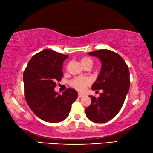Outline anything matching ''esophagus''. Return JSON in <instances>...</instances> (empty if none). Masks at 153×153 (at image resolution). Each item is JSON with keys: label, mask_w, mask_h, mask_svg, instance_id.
<instances>
[{"label": "esophagus", "mask_w": 153, "mask_h": 153, "mask_svg": "<svg viewBox=\"0 0 153 153\" xmlns=\"http://www.w3.org/2000/svg\"><path fill=\"white\" fill-rule=\"evenodd\" d=\"M84 96L83 94H82V93H79L78 94V97L79 98H81V97H82Z\"/></svg>", "instance_id": "esophagus-1"}]
</instances>
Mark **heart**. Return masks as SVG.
Segmentation results:
<instances>
[{
    "mask_svg": "<svg viewBox=\"0 0 153 153\" xmlns=\"http://www.w3.org/2000/svg\"><path fill=\"white\" fill-rule=\"evenodd\" d=\"M81 62L82 66L89 65L92 66L93 60L89 57H83L81 58ZM91 83V80L89 78H85V77H76L72 79L71 81V85L74 87L76 90L82 91L88 85Z\"/></svg>",
    "mask_w": 153,
    "mask_h": 153,
    "instance_id": "b5f03b06",
    "label": "heart"
}]
</instances>
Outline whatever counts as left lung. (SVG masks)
Here are the masks:
<instances>
[{"label": "left lung", "mask_w": 153, "mask_h": 153, "mask_svg": "<svg viewBox=\"0 0 153 153\" xmlns=\"http://www.w3.org/2000/svg\"><path fill=\"white\" fill-rule=\"evenodd\" d=\"M100 59L101 69L93 90L102 89L100 97L90 96L91 104L85 109L87 118L95 123L109 121L119 113L130 89V72L121 56L113 51L99 50L89 52Z\"/></svg>", "instance_id": "1"}]
</instances>
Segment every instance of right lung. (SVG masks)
I'll return each mask as SVG.
<instances>
[{
  "instance_id": "obj_1",
  "label": "right lung",
  "mask_w": 153,
  "mask_h": 153,
  "mask_svg": "<svg viewBox=\"0 0 153 153\" xmlns=\"http://www.w3.org/2000/svg\"><path fill=\"white\" fill-rule=\"evenodd\" d=\"M68 55L46 49L35 54L23 72L24 93L32 111L44 121L57 123L68 116L78 97L73 89L56 93V82L63 76L62 65Z\"/></svg>"
}]
</instances>
